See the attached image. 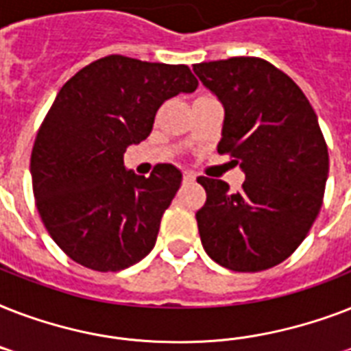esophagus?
Listing matches in <instances>:
<instances>
[{
    "mask_svg": "<svg viewBox=\"0 0 351 351\" xmlns=\"http://www.w3.org/2000/svg\"><path fill=\"white\" fill-rule=\"evenodd\" d=\"M195 178H197V176L193 175L191 171H186V173H184V182H186V184H191V182H195Z\"/></svg>",
    "mask_w": 351,
    "mask_h": 351,
    "instance_id": "obj_1",
    "label": "esophagus"
}]
</instances>
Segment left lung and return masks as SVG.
<instances>
[{
  "instance_id": "1",
  "label": "left lung",
  "mask_w": 351,
  "mask_h": 351,
  "mask_svg": "<svg viewBox=\"0 0 351 351\" xmlns=\"http://www.w3.org/2000/svg\"><path fill=\"white\" fill-rule=\"evenodd\" d=\"M224 107L219 153L245 180L237 193L200 176L208 200L197 211L206 253L233 271H262L286 261L321 211L328 147L299 85L266 60L230 58L193 65Z\"/></svg>"
}]
</instances>
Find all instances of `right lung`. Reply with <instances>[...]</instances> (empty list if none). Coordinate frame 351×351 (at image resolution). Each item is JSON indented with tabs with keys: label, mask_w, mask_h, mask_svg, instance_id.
I'll return each instance as SVG.
<instances>
[{
	"label": "right lung",
	"mask_w": 351,
	"mask_h": 351,
	"mask_svg": "<svg viewBox=\"0 0 351 351\" xmlns=\"http://www.w3.org/2000/svg\"><path fill=\"white\" fill-rule=\"evenodd\" d=\"M197 87L187 65L112 54L60 89L36 136L30 175L47 231L74 262L120 271L151 253L182 173L160 164L149 178L134 175L123 153L151 134L165 100Z\"/></svg>",
	"instance_id": "1"
}]
</instances>
